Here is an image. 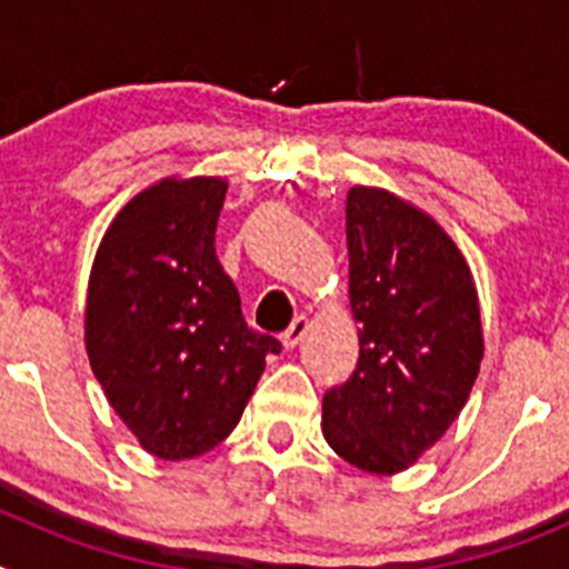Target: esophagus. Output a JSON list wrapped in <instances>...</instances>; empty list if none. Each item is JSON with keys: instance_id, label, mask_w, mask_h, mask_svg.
Listing matches in <instances>:
<instances>
[{"instance_id": "1", "label": "esophagus", "mask_w": 569, "mask_h": 569, "mask_svg": "<svg viewBox=\"0 0 569 569\" xmlns=\"http://www.w3.org/2000/svg\"><path fill=\"white\" fill-rule=\"evenodd\" d=\"M308 330H310V321L305 319V316H299V319H296L293 325L284 330V333H281V345H284V350H293V347H299L301 339L308 336Z\"/></svg>"}]
</instances>
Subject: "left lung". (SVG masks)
Masks as SVG:
<instances>
[{
	"label": "left lung",
	"instance_id": "1",
	"mask_svg": "<svg viewBox=\"0 0 569 569\" xmlns=\"http://www.w3.org/2000/svg\"><path fill=\"white\" fill-rule=\"evenodd\" d=\"M345 216L359 365L325 393L321 433L347 465L396 476L467 405L485 359L479 290L450 233L410 199L353 184Z\"/></svg>",
	"mask_w": 569,
	"mask_h": 569
}]
</instances>
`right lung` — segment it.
Wrapping results in <instances>:
<instances>
[{
	"label": "right lung",
	"mask_w": 569,
	"mask_h": 569,
	"mask_svg": "<svg viewBox=\"0 0 569 569\" xmlns=\"http://www.w3.org/2000/svg\"><path fill=\"white\" fill-rule=\"evenodd\" d=\"M224 176H164L104 230L88 279L84 350L104 399L144 453L204 456L233 433L279 353L253 333L216 259Z\"/></svg>",
	"instance_id": "right-lung-1"
}]
</instances>
